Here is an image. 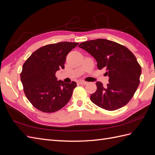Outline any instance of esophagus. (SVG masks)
<instances>
[{
    "instance_id": "34e87169",
    "label": "esophagus",
    "mask_w": 155,
    "mask_h": 155,
    "mask_svg": "<svg viewBox=\"0 0 155 155\" xmlns=\"http://www.w3.org/2000/svg\"><path fill=\"white\" fill-rule=\"evenodd\" d=\"M79 84H80L81 85H84V84H87V82H85V81H79Z\"/></svg>"
}]
</instances>
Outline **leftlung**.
I'll return each mask as SVG.
<instances>
[{
    "label": "left lung",
    "instance_id": "1",
    "mask_svg": "<svg viewBox=\"0 0 155 155\" xmlns=\"http://www.w3.org/2000/svg\"><path fill=\"white\" fill-rule=\"evenodd\" d=\"M78 46L97 61L99 69H105L109 84L104 87L97 82V90L90 100L100 107L114 110L126 105L132 98L140 84V65L128 48L107 39L98 38L81 43Z\"/></svg>",
    "mask_w": 155,
    "mask_h": 155
}]
</instances>
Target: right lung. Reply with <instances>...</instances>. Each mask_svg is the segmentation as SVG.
<instances>
[{"label":"right lung","instance_id":"right-lung-1","mask_svg":"<svg viewBox=\"0 0 155 155\" xmlns=\"http://www.w3.org/2000/svg\"><path fill=\"white\" fill-rule=\"evenodd\" d=\"M78 45L61 42L44 46L35 51L23 65L20 78L23 91L38 110L55 112L70 100L77 83L58 81L55 73L64 69L66 56Z\"/></svg>","mask_w":155,"mask_h":155}]
</instances>
